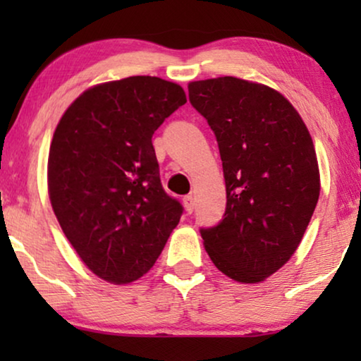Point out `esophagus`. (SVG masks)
Here are the masks:
<instances>
[{
	"mask_svg": "<svg viewBox=\"0 0 361 361\" xmlns=\"http://www.w3.org/2000/svg\"><path fill=\"white\" fill-rule=\"evenodd\" d=\"M184 207H185L187 214H192V212H194V207H195L194 197H192V195H185V197H184Z\"/></svg>",
	"mask_w": 361,
	"mask_h": 361,
	"instance_id": "34e87169",
	"label": "esophagus"
}]
</instances>
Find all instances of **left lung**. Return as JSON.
<instances>
[{"instance_id": "obj_1", "label": "left lung", "mask_w": 361, "mask_h": 361, "mask_svg": "<svg viewBox=\"0 0 361 361\" xmlns=\"http://www.w3.org/2000/svg\"><path fill=\"white\" fill-rule=\"evenodd\" d=\"M192 106L219 142L224 219L200 228L210 259L238 283H259L289 261L320 192L314 142L295 108L273 88L219 77L189 83Z\"/></svg>"}]
</instances>
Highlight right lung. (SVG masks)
I'll list each match as a JSON object with an SVG mask.
<instances>
[{
  "label": "right lung",
  "mask_w": 361,
  "mask_h": 361,
  "mask_svg": "<svg viewBox=\"0 0 361 361\" xmlns=\"http://www.w3.org/2000/svg\"><path fill=\"white\" fill-rule=\"evenodd\" d=\"M185 102L177 83L128 77L83 92L54 133V214L88 269L113 284L152 268L184 212L161 184L152 135Z\"/></svg>",
  "instance_id": "obj_1"
}]
</instances>
